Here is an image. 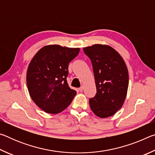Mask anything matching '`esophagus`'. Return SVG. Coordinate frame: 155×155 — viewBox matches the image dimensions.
I'll return each mask as SVG.
<instances>
[{
  "mask_svg": "<svg viewBox=\"0 0 155 155\" xmlns=\"http://www.w3.org/2000/svg\"><path fill=\"white\" fill-rule=\"evenodd\" d=\"M78 91H79L80 92H82V91H83V86H81L80 88H78Z\"/></svg>",
  "mask_w": 155,
  "mask_h": 155,
  "instance_id": "esophagus-1",
  "label": "esophagus"
}]
</instances>
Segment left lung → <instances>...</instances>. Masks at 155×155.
I'll return each instance as SVG.
<instances>
[{"label": "left lung", "mask_w": 155, "mask_h": 155, "mask_svg": "<svg viewBox=\"0 0 155 155\" xmlns=\"http://www.w3.org/2000/svg\"><path fill=\"white\" fill-rule=\"evenodd\" d=\"M83 51L90 59L96 94L89 101L94 114L101 118L114 115L122 107L127 94L128 72L122 57L108 45L94 44Z\"/></svg>", "instance_id": "left-lung-1"}]
</instances>
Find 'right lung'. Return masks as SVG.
Segmentation results:
<instances>
[{
    "mask_svg": "<svg viewBox=\"0 0 155 155\" xmlns=\"http://www.w3.org/2000/svg\"><path fill=\"white\" fill-rule=\"evenodd\" d=\"M79 51V48L48 45L31 61L27 73L28 92L34 103L46 113L57 114L72 103L77 91L68 86V65Z\"/></svg>",
    "mask_w": 155,
    "mask_h": 155,
    "instance_id": "1",
    "label": "right lung"
}]
</instances>
